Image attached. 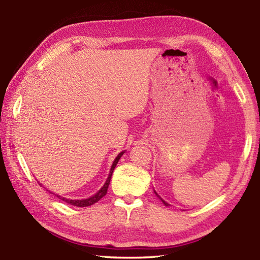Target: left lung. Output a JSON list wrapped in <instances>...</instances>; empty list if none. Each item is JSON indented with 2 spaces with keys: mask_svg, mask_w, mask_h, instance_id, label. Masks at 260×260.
Segmentation results:
<instances>
[{
  "mask_svg": "<svg viewBox=\"0 0 260 260\" xmlns=\"http://www.w3.org/2000/svg\"><path fill=\"white\" fill-rule=\"evenodd\" d=\"M162 202H163V203H164V204H166V205H167V206H168V205H169V204H168V203H166V202H164V201H163V200H162Z\"/></svg>",
  "mask_w": 260,
  "mask_h": 260,
  "instance_id": "8db88e82",
  "label": "left lung"
}]
</instances>
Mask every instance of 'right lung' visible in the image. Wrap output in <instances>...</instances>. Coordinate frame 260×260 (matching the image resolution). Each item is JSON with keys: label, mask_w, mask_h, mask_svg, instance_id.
<instances>
[{"label": "right lung", "mask_w": 260, "mask_h": 260, "mask_svg": "<svg viewBox=\"0 0 260 260\" xmlns=\"http://www.w3.org/2000/svg\"><path fill=\"white\" fill-rule=\"evenodd\" d=\"M123 153H124V151L121 152V153L118 154V156L116 157L115 161H113V163H112V167H111V169H110L109 176H108V179H107V181H106V183H105V185L99 189L98 193H96L93 196H91V198L86 199V200H77V201H76V200H69V199L61 198V196H59V195H56V196H57V198H58L59 200L66 202L67 204L74 205V206H76V207H86V206H90V205H92V204H94V203H97V202H98L100 199H103L104 196L107 194V189H108V186H109V184H110V180H111V175H112L113 170H115L118 161L120 160V157H121V155H122Z\"/></svg>", "instance_id": "1"}]
</instances>
